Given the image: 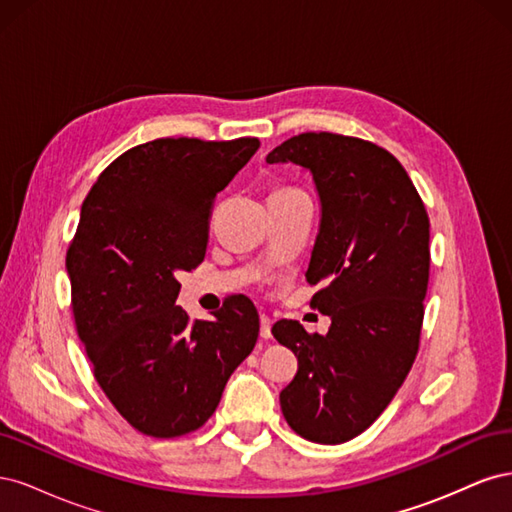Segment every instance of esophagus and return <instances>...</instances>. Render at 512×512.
Segmentation results:
<instances>
[{
    "label": "esophagus",
    "instance_id": "1",
    "mask_svg": "<svg viewBox=\"0 0 512 512\" xmlns=\"http://www.w3.org/2000/svg\"><path fill=\"white\" fill-rule=\"evenodd\" d=\"M260 337L271 339V318L260 316Z\"/></svg>",
    "mask_w": 512,
    "mask_h": 512
}]
</instances>
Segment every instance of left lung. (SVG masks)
Returning a JSON list of instances; mask_svg holds the SVG:
<instances>
[{
    "label": "left lung",
    "instance_id": "obj_1",
    "mask_svg": "<svg viewBox=\"0 0 512 512\" xmlns=\"http://www.w3.org/2000/svg\"><path fill=\"white\" fill-rule=\"evenodd\" d=\"M267 162L299 164L314 177L322 218L305 277L320 286L309 305L331 316L327 335L297 320L273 324V337L299 359L282 412L301 438L342 444L391 404L416 359L429 218L404 166L363 138L303 132Z\"/></svg>",
    "mask_w": 512,
    "mask_h": 512
}]
</instances>
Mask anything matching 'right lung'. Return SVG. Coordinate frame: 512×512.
<instances>
[{
	"mask_svg": "<svg viewBox=\"0 0 512 512\" xmlns=\"http://www.w3.org/2000/svg\"><path fill=\"white\" fill-rule=\"evenodd\" d=\"M260 147L156 138L108 164L68 247L76 333L104 395L151 438L203 427L258 339L254 303L235 294L213 320L175 305V273L205 258L215 196Z\"/></svg>",
	"mask_w": 512,
	"mask_h": 512,
	"instance_id": "1",
	"label": "right lung"
}]
</instances>
